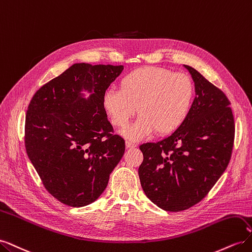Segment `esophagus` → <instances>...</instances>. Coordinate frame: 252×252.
Masks as SVG:
<instances>
[{"label": "esophagus", "instance_id": "esophagus-1", "mask_svg": "<svg viewBox=\"0 0 252 252\" xmlns=\"http://www.w3.org/2000/svg\"><path fill=\"white\" fill-rule=\"evenodd\" d=\"M126 147L127 148H133V147H136V144L131 142V141H126Z\"/></svg>", "mask_w": 252, "mask_h": 252}]
</instances>
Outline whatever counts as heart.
Listing matches in <instances>:
<instances>
[{
	"label": "heart",
	"instance_id": "heart-1",
	"mask_svg": "<svg viewBox=\"0 0 252 252\" xmlns=\"http://www.w3.org/2000/svg\"><path fill=\"white\" fill-rule=\"evenodd\" d=\"M120 90L110 89L103 95V108L113 126L124 128L139 116L123 134L138 141L156 132H174L186 121L195 95L192 79L161 67H140L126 73L119 82Z\"/></svg>",
	"mask_w": 252,
	"mask_h": 252
}]
</instances>
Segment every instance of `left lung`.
<instances>
[{
	"label": "left lung",
	"mask_w": 252,
	"mask_h": 252,
	"mask_svg": "<svg viewBox=\"0 0 252 252\" xmlns=\"http://www.w3.org/2000/svg\"><path fill=\"white\" fill-rule=\"evenodd\" d=\"M195 97L186 121L168 138L140 146L139 177L145 194L166 211L201 202L229 164L234 142L230 102L194 68Z\"/></svg>",
	"instance_id": "8db88e82"
}]
</instances>
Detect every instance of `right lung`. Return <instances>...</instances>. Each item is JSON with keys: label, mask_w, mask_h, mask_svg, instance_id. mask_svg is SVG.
Instances as JSON below:
<instances>
[{"label": "right lung", "mask_w": 252, "mask_h": 252, "mask_svg": "<svg viewBox=\"0 0 252 252\" xmlns=\"http://www.w3.org/2000/svg\"><path fill=\"white\" fill-rule=\"evenodd\" d=\"M122 65L77 63L43 85L28 105L25 148L45 189L71 207L94 202L125 152L113 133L103 95ZM85 89L88 99L80 96Z\"/></svg>", "instance_id": "1"}]
</instances>
